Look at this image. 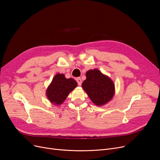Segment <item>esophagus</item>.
<instances>
[{"mask_svg": "<svg viewBox=\"0 0 160 160\" xmlns=\"http://www.w3.org/2000/svg\"><path fill=\"white\" fill-rule=\"evenodd\" d=\"M76 82H77L78 86H80L82 85V80H81L80 78H76Z\"/></svg>", "mask_w": 160, "mask_h": 160, "instance_id": "1", "label": "esophagus"}]
</instances>
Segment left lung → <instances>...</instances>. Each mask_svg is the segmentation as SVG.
<instances>
[{
  "label": "left lung",
  "mask_w": 160,
  "mask_h": 160,
  "mask_svg": "<svg viewBox=\"0 0 160 160\" xmlns=\"http://www.w3.org/2000/svg\"><path fill=\"white\" fill-rule=\"evenodd\" d=\"M82 86L93 103L101 107L111 101L115 94V86L110 77L97 68L88 71Z\"/></svg>",
  "instance_id": "1"
}]
</instances>
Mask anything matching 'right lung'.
Returning a JSON list of instances; mask_svg holds the SVG:
<instances>
[{"mask_svg": "<svg viewBox=\"0 0 160 160\" xmlns=\"http://www.w3.org/2000/svg\"><path fill=\"white\" fill-rule=\"evenodd\" d=\"M77 85L73 78L67 79L63 74H57L46 89V96L53 105H60Z\"/></svg>", "mask_w": 160, "mask_h": 160, "instance_id": "obj_1", "label": "right lung"}]
</instances>
